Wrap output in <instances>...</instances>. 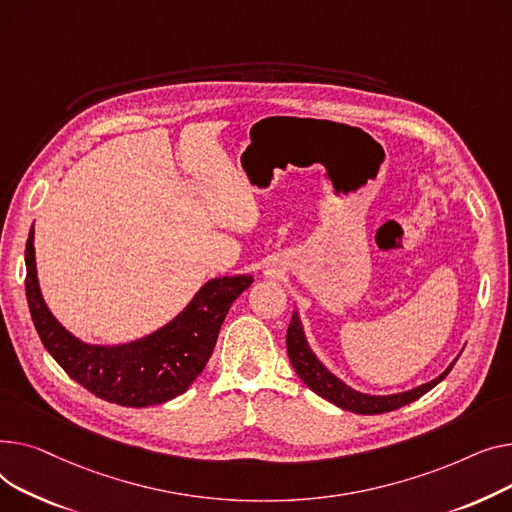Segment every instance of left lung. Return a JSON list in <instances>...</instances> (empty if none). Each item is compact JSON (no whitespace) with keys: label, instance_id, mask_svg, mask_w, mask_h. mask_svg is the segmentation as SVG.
I'll return each instance as SVG.
<instances>
[{"label":"left lung","instance_id":"obj_1","mask_svg":"<svg viewBox=\"0 0 512 512\" xmlns=\"http://www.w3.org/2000/svg\"><path fill=\"white\" fill-rule=\"evenodd\" d=\"M287 353L297 376L302 378L316 395H320L322 399L330 401L345 411H353L359 415H376V413L395 411L403 405L417 401L419 397H424L428 390H432L438 382L446 378V374L453 370L455 362L461 355L459 353L440 376H436L426 384H419L411 390H405V393H395V395H368V393H362V390H355L349 384H345L339 376H335L320 362L306 339L304 324L297 310H293V316L287 328Z\"/></svg>","mask_w":512,"mask_h":512}]
</instances>
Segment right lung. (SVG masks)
<instances>
[{"label": "right lung", "instance_id": "obj_1", "mask_svg": "<svg viewBox=\"0 0 512 512\" xmlns=\"http://www.w3.org/2000/svg\"><path fill=\"white\" fill-rule=\"evenodd\" d=\"M26 299L37 333L55 362L90 393L122 407H148L179 397L213 355L221 324L252 275L206 281L173 320L140 339L97 345L72 335L47 308L35 260V225L26 242Z\"/></svg>", "mask_w": 512, "mask_h": 512}]
</instances>
